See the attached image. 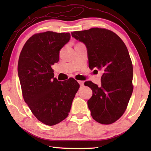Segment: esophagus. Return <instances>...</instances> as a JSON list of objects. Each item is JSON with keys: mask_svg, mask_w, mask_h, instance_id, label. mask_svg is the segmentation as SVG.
Listing matches in <instances>:
<instances>
[{"mask_svg": "<svg viewBox=\"0 0 151 151\" xmlns=\"http://www.w3.org/2000/svg\"><path fill=\"white\" fill-rule=\"evenodd\" d=\"M78 82L79 83V84L81 85V86H84V82H83V81H78Z\"/></svg>", "mask_w": 151, "mask_h": 151, "instance_id": "esophagus-1", "label": "esophagus"}]
</instances>
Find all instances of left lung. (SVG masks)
Listing matches in <instances>:
<instances>
[{
	"label": "left lung",
	"instance_id": "1",
	"mask_svg": "<svg viewBox=\"0 0 151 151\" xmlns=\"http://www.w3.org/2000/svg\"><path fill=\"white\" fill-rule=\"evenodd\" d=\"M71 35L87 48L89 68L102 73L101 86L91 81L84 83L93 91L88 101L91 116L99 123H113L126 110L133 91V67L127 48L116 34L104 28Z\"/></svg>",
	"mask_w": 151,
	"mask_h": 151
}]
</instances>
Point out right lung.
I'll return each instance as SVG.
<instances>
[{
	"mask_svg": "<svg viewBox=\"0 0 151 151\" xmlns=\"http://www.w3.org/2000/svg\"><path fill=\"white\" fill-rule=\"evenodd\" d=\"M70 37L69 33L36 34L27 40L19 56L18 76L24 100L35 117L49 126L68 116L80 87L73 78L58 81L51 67L59 61L60 51Z\"/></svg>",
	"mask_w": 151,
	"mask_h": 151,
	"instance_id": "obj_1",
	"label": "right lung"
}]
</instances>
